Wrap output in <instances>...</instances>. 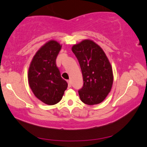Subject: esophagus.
<instances>
[{"label": "esophagus", "instance_id": "obj_1", "mask_svg": "<svg viewBox=\"0 0 147 147\" xmlns=\"http://www.w3.org/2000/svg\"><path fill=\"white\" fill-rule=\"evenodd\" d=\"M68 87H71V86H72L71 82H70V80L69 81H68Z\"/></svg>", "mask_w": 147, "mask_h": 147}]
</instances>
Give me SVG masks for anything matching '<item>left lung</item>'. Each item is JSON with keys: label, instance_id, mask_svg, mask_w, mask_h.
Listing matches in <instances>:
<instances>
[{"label": "left lung", "instance_id": "left-lung-1", "mask_svg": "<svg viewBox=\"0 0 147 147\" xmlns=\"http://www.w3.org/2000/svg\"><path fill=\"white\" fill-rule=\"evenodd\" d=\"M72 51L79 62L83 75V85L79 90L81 100L90 105L102 102L113 83L112 68L104 52L89 40L74 45Z\"/></svg>", "mask_w": 147, "mask_h": 147}]
</instances>
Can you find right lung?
I'll return each instance as SVG.
<instances>
[{
	"mask_svg": "<svg viewBox=\"0 0 147 147\" xmlns=\"http://www.w3.org/2000/svg\"><path fill=\"white\" fill-rule=\"evenodd\" d=\"M61 46L51 40L39 50L31 62L28 81L37 98L48 105H54L62 98L68 83L60 75L56 60Z\"/></svg>",
	"mask_w": 147,
	"mask_h": 147,
	"instance_id": "right-lung-1",
	"label": "right lung"
}]
</instances>
